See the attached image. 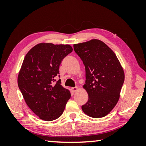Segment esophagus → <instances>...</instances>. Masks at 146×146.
<instances>
[{
	"label": "esophagus",
	"instance_id": "esophagus-1",
	"mask_svg": "<svg viewBox=\"0 0 146 146\" xmlns=\"http://www.w3.org/2000/svg\"><path fill=\"white\" fill-rule=\"evenodd\" d=\"M78 87H73L71 88V90L72 92H76L78 90Z\"/></svg>",
	"mask_w": 146,
	"mask_h": 146
}]
</instances>
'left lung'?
<instances>
[{
	"label": "left lung",
	"mask_w": 146,
	"mask_h": 146,
	"mask_svg": "<svg viewBox=\"0 0 146 146\" xmlns=\"http://www.w3.org/2000/svg\"><path fill=\"white\" fill-rule=\"evenodd\" d=\"M74 49L86 70L83 88L88 100L82 111L92 117H104L119 100L125 78L123 68L112 50L100 40L74 44Z\"/></svg>",
	"instance_id": "left-lung-1"
}]
</instances>
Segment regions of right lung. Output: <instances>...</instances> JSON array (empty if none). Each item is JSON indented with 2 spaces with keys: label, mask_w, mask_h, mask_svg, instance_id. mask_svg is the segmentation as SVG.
<instances>
[{
  "label": "right lung",
  "mask_w": 146,
  "mask_h": 146,
  "mask_svg": "<svg viewBox=\"0 0 146 146\" xmlns=\"http://www.w3.org/2000/svg\"><path fill=\"white\" fill-rule=\"evenodd\" d=\"M72 50L69 44L42 42L25 56L18 85L28 106L42 120L58 118L70 98V92L61 85V80L54 81L62 60Z\"/></svg>",
  "instance_id": "right-lung-1"
}]
</instances>
